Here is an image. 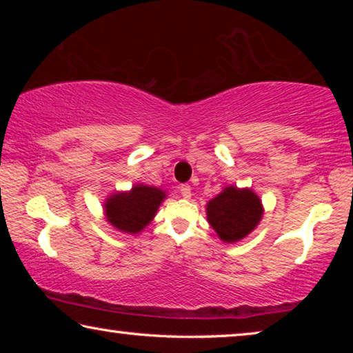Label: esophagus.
I'll return each instance as SVG.
<instances>
[{
    "instance_id": "obj_1",
    "label": "esophagus",
    "mask_w": 353,
    "mask_h": 353,
    "mask_svg": "<svg viewBox=\"0 0 353 353\" xmlns=\"http://www.w3.org/2000/svg\"><path fill=\"white\" fill-rule=\"evenodd\" d=\"M181 194L183 196L185 199H190L191 198V187H190L188 183L181 185Z\"/></svg>"
}]
</instances>
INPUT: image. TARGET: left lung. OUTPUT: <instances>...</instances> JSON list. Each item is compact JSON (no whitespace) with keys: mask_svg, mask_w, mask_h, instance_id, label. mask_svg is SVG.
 Returning a JSON list of instances; mask_svg holds the SVG:
<instances>
[{"mask_svg":"<svg viewBox=\"0 0 353 353\" xmlns=\"http://www.w3.org/2000/svg\"><path fill=\"white\" fill-rule=\"evenodd\" d=\"M263 207L252 190L224 188L207 204L208 223L225 243L240 241L260 223Z\"/></svg>","mask_w":353,"mask_h":353,"instance_id":"8db88e82","label":"left lung"}]
</instances>
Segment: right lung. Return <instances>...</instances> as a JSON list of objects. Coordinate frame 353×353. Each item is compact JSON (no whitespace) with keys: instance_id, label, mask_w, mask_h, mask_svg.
Listing matches in <instances>:
<instances>
[{"instance_id":"obj_1","label":"right lung","mask_w":353,"mask_h":353,"mask_svg":"<svg viewBox=\"0 0 353 353\" xmlns=\"http://www.w3.org/2000/svg\"><path fill=\"white\" fill-rule=\"evenodd\" d=\"M165 196V191L159 188L135 185L129 193H118L107 199V221L126 234H139L151 223Z\"/></svg>"}]
</instances>
